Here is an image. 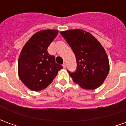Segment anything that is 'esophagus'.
Masks as SVG:
<instances>
[{"mask_svg":"<svg viewBox=\"0 0 126 126\" xmlns=\"http://www.w3.org/2000/svg\"><path fill=\"white\" fill-rule=\"evenodd\" d=\"M63 68H65V67H66V63H63Z\"/></svg>","mask_w":126,"mask_h":126,"instance_id":"34e87169","label":"esophagus"}]
</instances>
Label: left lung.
Listing matches in <instances>:
<instances>
[{"instance_id": "1", "label": "left lung", "mask_w": 126, "mask_h": 126, "mask_svg": "<svg viewBox=\"0 0 126 126\" xmlns=\"http://www.w3.org/2000/svg\"><path fill=\"white\" fill-rule=\"evenodd\" d=\"M60 33L76 55V71L67 70L73 81L86 90L99 87L109 71L108 57L100 42L90 33L79 29Z\"/></svg>"}]
</instances>
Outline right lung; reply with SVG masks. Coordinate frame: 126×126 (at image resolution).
<instances>
[{
  "mask_svg": "<svg viewBox=\"0 0 126 126\" xmlns=\"http://www.w3.org/2000/svg\"><path fill=\"white\" fill-rule=\"evenodd\" d=\"M57 30H46L36 32L27 42L18 61L19 76L29 89L40 91L51 84L63 68L48 52V47L57 36Z\"/></svg>",
  "mask_w": 126,
  "mask_h": 126,
  "instance_id": "1",
  "label": "right lung"
}]
</instances>
